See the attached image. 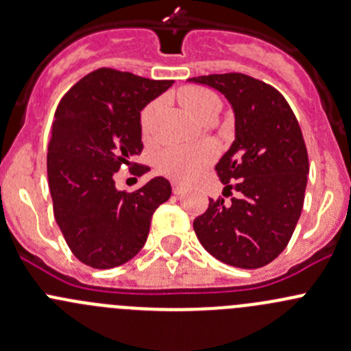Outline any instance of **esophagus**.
<instances>
[{"label":"esophagus","mask_w":351,"mask_h":351,"mask_svg":"<svg viewBox=\"0 0 351 351\" xmlns=\"http://www.w3.org/2000/svg\"><path fill=\"white\" fill-rule=\"evenodd\" d=\"M171 190H173V193H175V195H182V193L185 192V186L178 185V183H173Z\"/></svg>","instance_id":"obj_1"}]
</instances>
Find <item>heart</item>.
I'll return each mask as SVG.
<instances>
[{
	"label": "heart",
	"mask_w": 351,
	"mask_h": 351,
	"mask_svg": "<svg viewBox=\"0 0 351 351\" xmlns=\"http://www.w3.org/2000/svg\"><path fill=\"white\" fill-rule=\"evenodd\" d=\"M178 100L193 117L205 120L217 117L222 101L212 90L204 86H185L178 91ZM161 101L154 100L143 108L139 117V129L144 139H151L156 113L159 112ZM217 149L214 144L204 143L189 147H168L156 158V169L168 176L173 182L189 183L197 178L215 159Z\"/></svg>",
	"instance_id": "obj_1"
}]
</instances>
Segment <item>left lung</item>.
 Returning a JSON list of instances; mask_svg holds the SVG:
<instances>
[{
  "label": "left lung",
  "mask_w": 351,
  "mask_h": 351,
  "mask_svg": "<svg viewBox=\"0 0 351 351\" xmlns=\"http://www.w3.org/2000/svg\"><path fill=\"white\" fill-rule=\"evenodd\" d=\"M190 81L221 91L236 117L234 143L215 166L224 197H236L208 198L195 234L222 263L261 268L285 250L302 212L309 175L302 130L280 91L263 81L243 73Z\"/></svg>",
  "instance_id": "left-lung-1"
}]
</instances>
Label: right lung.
<instances>
[{"instance_id": "obj_1", "label": "right lung", "mask_w": 351, "mask_h": 351, "mask_svg": "<svg viewBox=\"0 0 351 351\" xmlns=\"http://www.w3.org/2000/svg\"><path fill=\"white\" fill-rule=\"evenodd\" d=\"M173 80H147L100 67L62 97L52 122L47 178L54 217L74 256L91 268L120 267L143 250L154 210L171 195L158 176L136 192H119L115 173L143 151L139 117Z\"/></svg>"}]
</instances>
